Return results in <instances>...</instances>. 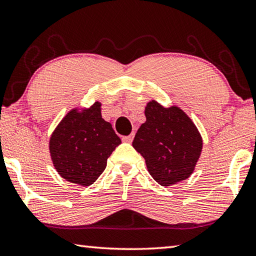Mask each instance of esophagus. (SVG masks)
<instances>
[{
    "label": "esophagus",
    "instance_id": "34e87169",
    "mask_svg": "<svg viewBox=\"0 0 256 256\" xmlns=\"http://www.w3.org/2000/svg\"><path fill=\"white\" fill-rule=\"evenodd\" d=\"M133 138H134V134H130V136H123L122 140H123V142L131 143L133 141Z\"/></svg>",
    "mask_w": 256,
    "mask_h": 256
}]
</instances>
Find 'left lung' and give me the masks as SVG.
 I'll return each mask as SVG.
<instances>
[{
  "label": "left lung",
  "mask_w": 256,
  "mask_h": 256,
  "mask_svg": "<svg viewBox=\"0 0 256 256\" xmlns=\"http://www.w3.org/2000/svg\"><path fill=\"white\" fill-rule=\"evenodd\" d=\"M144 114L146 120L132 146L144 158L152 178L164 187L187 179L202 148L192 120L176 106L164 108L156 100L146 105Z\"/></svg>",
  "instance_id": "8db88e82"
}]
</instances>
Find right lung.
Here are the masks:
<instances>
[{
	"label": "right lung",
	"instance_id": "right-lung-1",
	"mask_svg": "<svg viewBox=\"0 0 256 256\" xmlns=\"http://www.w3.org/2000/svg\"><path fill=\"white\" fill-rule=\"evenodd\" d=\"M120 138L102 118L100 103L69 112L50 138L51 159L59 174L72 184L90 186L98 179Z\"/></svg>",
	"mask_w": 256,
	"mask_h": 256
}]
</instances>
